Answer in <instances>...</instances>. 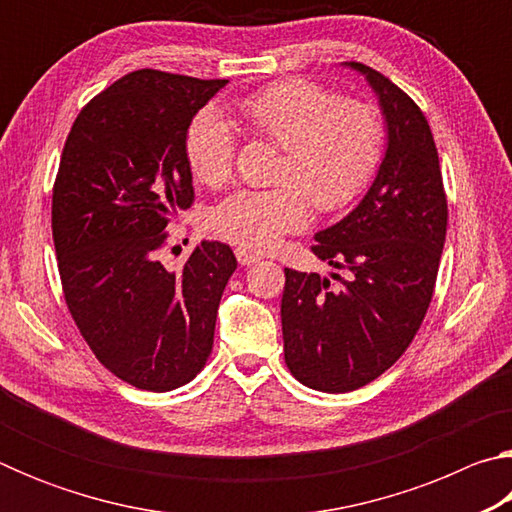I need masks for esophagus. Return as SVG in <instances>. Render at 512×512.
<instances>
[{"mask_svg":"<svg viewBox=\"0 0 512 512\" xmlns=\"http://www.w3.org/2000/svg\"><path fill=\"white\" fill-rule=\"evenodd\" d=\"M237 259H239L241 266H253V264H257L262 257L248 253V250H244V248H237Z\"/></svg>","mask_w":512,"mask_h":512,"instance_id":"1","label":"esophagus"}]
</instances>
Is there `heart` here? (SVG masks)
Returning a JSON list of instances; mask_svg holds the SVG:
<instances>
[{"label":"heart","instance_id":"1","mask_svg":"<svg viewBox=\"0 0 512 512\" xmlns=\"http://www.w3.org/2000/svg\"><path fill=\"white\" fill-rule=\"evenodd\" d=\"M237 115L268 142L282 146L275 189H237L214 207L212 228L225 241L266 250L287 232L305 228L310 196L316 210L348 207L375 176L384 155L377 110L339 97L316 83L291 79L241 99ZM185 155L198 183L219 187L235 167V135L219 112H201L187 128Z\"/></svg>","mask_w":512,"mask_h":512}]
</instances>
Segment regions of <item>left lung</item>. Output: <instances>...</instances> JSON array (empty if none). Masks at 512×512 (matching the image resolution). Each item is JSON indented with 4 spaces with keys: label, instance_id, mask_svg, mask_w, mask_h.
I'll use <instances>...</instances> for the list:
<instances>
[{
    "label": "left lung",
    "instance_id": "left-lung-1",
    "mask_svg": "<svg viewBox=\"0 0 512 512\" xmlns=\"http://www.w3.org/2000/svg\"><path fill=\"white\" fill-rule=\"evenodd\" d=\"M361 76L386 121V151L357 207L314 235L311 248L348 277L284 268V361L300 384L348 393L388 370L422 325L447 232L438 151L422 110L384 74Z\"/></svg>",
    "mask_w": 512,
    "mask_h": 512
}]
</instances>
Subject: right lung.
Instances as JSON below:
<instances>
[{"mask_svg": "<svg viewBox=\"0 0 512 512\" xmlns=\"http://www.w3.org/2000/svg\"><path fill=\"white\" fill-rule=\"evenodd\" d=\"M223 79L137 69L97 94L67 135L51 230L76 327L112 375L167 393L205 368L237 257L201 241L180 271L158 259L194 201L187 128Z\"/></svg>", "mask_w": 512, "mask_h": 512, "instance_id": "obj_1", "label": "right lung"}]
</instances>
